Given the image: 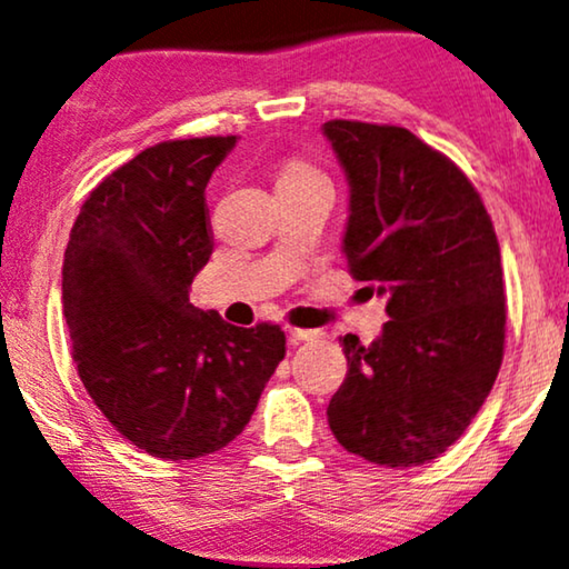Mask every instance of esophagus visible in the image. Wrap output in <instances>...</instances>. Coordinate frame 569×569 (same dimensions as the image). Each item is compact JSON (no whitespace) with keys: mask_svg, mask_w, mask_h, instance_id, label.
Instances as JSON below:
<instances>
[{"mask_svg":"<svg viewBox=\"0 0 569 569\" xmlns=\"http://www.w3.org/2000/svg\"><path fill=\"white\" fill-rule=\"evenodd\" d=\"M289 336H291V343H301V340H312L320 336L317 330H307V328H289Z\"/></svg>","mask_w":569,"mask_h":569,"instance_id":"34e87169","label":"esophagus"}]
</instances>
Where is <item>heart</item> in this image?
Segmentation results:
<instances>
[{
	"instance_id": "1",
	"label": "heart",
	"mask_w": 569,
	"mask_h": 569,
	"mask_svg": "<svg viewBox=\"0 0 569 569\" xmlns=\"http://www.w3.org/2000/svg\"><path fill=\"white\" fill-rule=\"evenodd\" d=\"M312 169H309L307 163H301V161H291L289 166H286L283 169V177H297V173H309Z\"/></svg>"
}]
</instances>
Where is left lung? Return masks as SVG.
Here are the masks:
<instances>
[{
  "label": "left lung",
  "instance_id": "8db88e82",
  "mask_svg": "<svg viewBox=\"0 0 569 569\" xmlns=\"http://www.w3.org/2000/svg\"><path fill=\"white\" fill-rule=\"evenodd\" d=\"M325 134L351 187L348 270L388 297L390 317L372 346L340 338L348 375L328 423L369 463L423 466L458 442L502 363L495 226L471 179L406 127L332 119Z\"/></svg>",
  "mask_w": 569,
  "mask_h": 569
}]
</instances>
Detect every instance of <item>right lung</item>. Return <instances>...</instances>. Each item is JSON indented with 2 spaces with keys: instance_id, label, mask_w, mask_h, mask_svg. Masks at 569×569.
<instances>
[{
  "instance_id": "obj_1",
  "label": "right lung",
  "mask_w": 569,
  "mask_h": 569,
  "mask_svg": "<svg viewBox=\"0 0 569 569\" xmlns=\"http://www.w3.org/2000/svg\"><path fill=\"white\" fill-rule=\"evenodd\" d=\"M233 142L166 140L121 163L82 202L64 252L80 380L111 427L153 458L226 448L286 356L280 325L237 328L189 301L213 254L206 187Z\"/></svg>"
}]
</instances>
